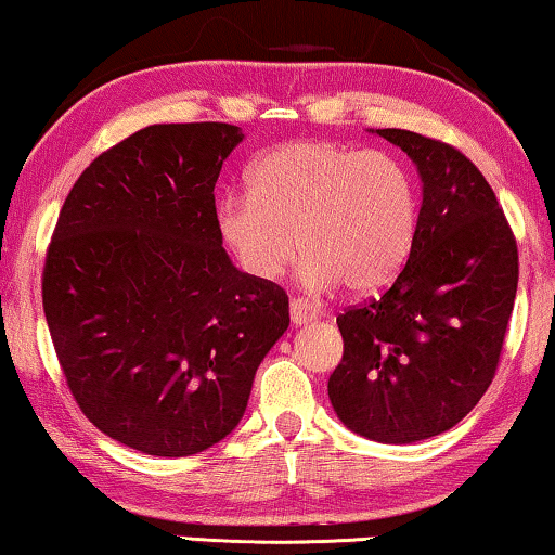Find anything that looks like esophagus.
Here are the masks:
<instances>
[{"mask_svg":"<svg viewBox=\"0 0 555 555\" xmlns=\"http://www.w3.org/2000/svg\"><path fill=\"white\" fill-rule=\"evenodd\" d=\"M288 314H292L294 326H301L322 317V311H319L314 304H309L307 299H292V304H288Z\"/></svg>","mask_w":555,"mask_h":555,"instance_id":"34e87169","label":"esophagus"}]
</instances>
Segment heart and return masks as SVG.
Segmentation results:
<instances>
[{"instance_id":"1","label":"heart","mask_w":555,"mask_h":555,"mask_svg":"<svg viewBox=\"0 0 555 555\" xmlns=\"http://www.w3.org/2000/svg\"><path fill=\"white\" fill-rule=\"evenodd\" d=\"M420 203L410 170L377 151L294 140L248 170V193L216 203V231L244 274L274 281L307 251L299 279L314 292L385 288L408 261Z\"/></svg>"}]
</instances>
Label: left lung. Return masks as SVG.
I'll return each mask as SVG.
<instances>
[{
  "instance_id": "obj_1",
  "label": "left lung",
  "mask_w": 555,
  "mask_h": 555,
  "mask_svg": "<svg viewBox=\"0 0 555 555\" xmlns=\"http://www.w3.org/2000/svg\"><path fill=\"white\" fill-rule=\"evenodd\" d=\"M423 183L417 236L379 299L337 317L345 357L330 400L349 430L410 444L455 427L493 382L518 288V246L463 153L410 130H370Z\"/></svg>"
}]
</instances>
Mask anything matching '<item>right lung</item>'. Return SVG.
<instances>
[{"instance_id":"1","label":"right lung","mask_w":555,"mask_h":555,"mask_svg":"<svg viewBox=\"0 0 555 555\" xmlns=\"http://www.w3.org/2000/svg\"><path fill=\"white\" fill-rule=\"evenodd\" d=\"M236 125H151L85 168L60 210L42 304L69 392L132 450L185 457L236 430L288 330V296L233 267L214 189Z\"/></svg>"}]
</instances>
